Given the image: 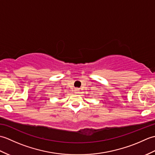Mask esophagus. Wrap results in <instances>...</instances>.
I'll return each mask as SVG.
<instances>
[{
  "mask_svg": "<svg viewBox=\"0 0 155 155\" xmlns=\"http://www.w3.org/2000/svg\"><path fill=\"white\" fill-rule=\"evenodd\" d=\"M74 92H75V93H79V90H78V88H76V89L74 90Z\"/></svg>",
  "mask_w": 155,
  "mask_h": 155,
  "instance_id": "obj_1",
  "label": "esophagus"
}]
</instances>
